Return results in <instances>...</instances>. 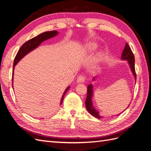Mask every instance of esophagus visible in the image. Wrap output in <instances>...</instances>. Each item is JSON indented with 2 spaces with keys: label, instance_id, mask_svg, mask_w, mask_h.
<instances>
[{
  "label": "esophagus",
  "instance_id": "34e87169",
  "mask_svg": "<svg viewBox=\"0 0 151 151\" xmlns=\"http://www.w3.org/2000/svg\"><path fill=\"white\" fill-rule=\"evenodd\" d=\"M85 80H86L85 77L83 75H80L78 76V77H77V83H84Z\"/></svg>",
  "mask_w": 151,
  "mask_h": 151
}]
</instances>
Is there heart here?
<instances>
[{
    "mask_svg": "<svg viewBox=\"0 0 151 151\" xmlns=\"http://www.w3.org/2000/svg\"><path fill=\"white\" fill-rule=\"evenodd\" d=\"M87 48L89 50H94L96 48V45L93 43H89L87 45Z\"/></svg>",
    "mask_w": 151,
    "mask_h": 151,
    "instance_id": "heart-1",
    "label": "heart"
}]
</instances>
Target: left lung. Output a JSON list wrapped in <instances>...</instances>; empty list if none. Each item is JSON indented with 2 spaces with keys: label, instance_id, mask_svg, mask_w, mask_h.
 Instances as JSON below:
<instances>
[{
  "label": "left lung",
  "instance_id": "obj_1",
  "mask_svg": "<svg viewBox=\"0 0 151 151\" xmlns=\"http://www.w3.org/2000/svg\"><path fill=\"white\" fill-rule=\"evenodd\" d=\"M122 58L123 59V60H127L129 62V65L130 66L131 70L133 72V74L136 79V72L135 70V57L134 55V53L132 52V50L130 47V46L128 45L127 43L125 44V47L123 49V52H122ZM87 97L85 101L86 104V106L87 108V110L89 111V113L94 116L96 118H101L102 116H100L98 111L96 110L94 108L92 104V96H93V86L91 84H89L88 86V89H87Z\"/></svg>",
  "mask_w": 151,
  "mask_h": 151
}]
</instances>
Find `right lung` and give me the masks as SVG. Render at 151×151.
<instances>
[{
    "mask_svg": "<svg viewBox=\"0 0 151 151\" xmlns=\"http://www.w3.org/2000/svg\"><path fill=\"white\" fill-rule=\"evenodd\" d=\"M58 34L57 31H46L44 32L43 33H41L40 35L35 36V37L30 39L29 40L27 41L23 45H22L21 48H19V51L17 53L16 55L14 58V64H13V68H14L15 65L17 64V62H19L21 59L24 57L27 53H28L32 50L38 47L40 45L41 43L44 42L45 40H48L49 38H51L53 36H56ZM13 74H14V69L12 70V81H13ZM13 86V85H12ZM69 89V87L65 89V92L63 93V94L62 96V98L61 99L60 104L62 103L63 98H64V96L65 93L67 92V91Z\"/></svg>",
    "mask_w": 151,
    "mask_h": 151,
    "instance_id": "1",
    "label": "right lung"
}]
</instances>
